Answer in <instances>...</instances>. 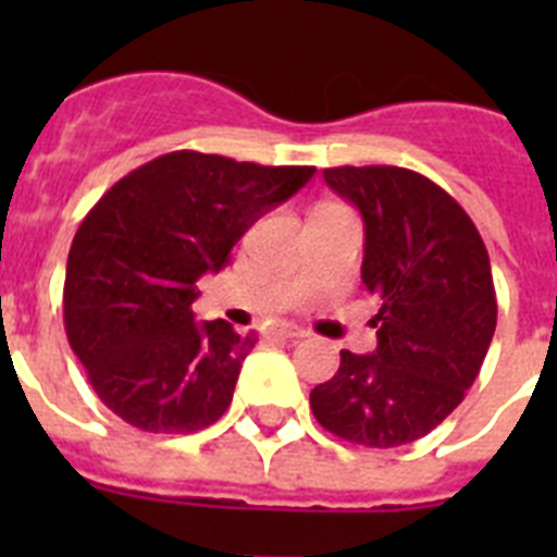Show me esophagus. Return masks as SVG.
Returning a JSON list of instances; mask_svg holds the SVG:
<instances>
[{
    "label": "esophagus",
    "mask_w": 557,
    "mask_h": 557,
    "mask_svg": "<svg viewBox=\"0 0 557 557\" xmlns=\"http://www.w3.org/2000/svg\"><path fill=\"white\" fill-rule=\"evenodd\" d=\"M273 337H282V339H301L307 337L301 326H295V323H282V326L273 329Z\"/></svg>",
    "instance_id": "obj_1"
}]
</instances>
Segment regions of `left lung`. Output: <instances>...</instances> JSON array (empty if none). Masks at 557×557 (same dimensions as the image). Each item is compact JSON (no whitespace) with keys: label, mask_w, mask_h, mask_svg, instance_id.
<instances>
[{"label":"left lung","mask_w":557,"mask_h":557,"mask_svg":"<svg viewBox=\"0 0 557 557\" xmlns=\"http://www.w3.org/2000/svg\"><path fill=\"white\" fill-rule=\"evenodd\" d=\"M366 223L362 284L379 298L376 351H339L309 393L323 430L393 449L424 437L474 385L496 329L488 250L462 206L405 166H329Z\"/></svg>","instance_id":"1"}]
</instances>
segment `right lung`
Listing matches in <instances>:
<instances>
[{
    "instance_id": "right-lung-1",
    "label": "right lung",
    "mask_w": 557,
    "mask_h": 557,
    "mask_svg": "<svg viewBox=\"0 0 557 557\" xmlns=\"http://www.w3.org/2000/svg\"><path fill=\"white\" fill-rule=\"evenodd\" d=\"M314 166H262L175 150L127 172L69 248L63 326L102 405L136 430L186 435L234 398L256 337L195 321L198 278Z\"/></svg>"
}]
</instances>
